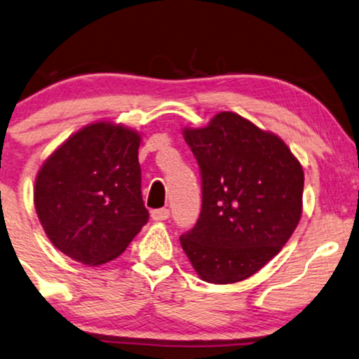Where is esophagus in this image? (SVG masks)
<instances>
[{
	"instance_id": "34e87169",
	"label": "esophagus",
	"mask_w": 359,
	"mask_h": 359,
	"mask_svg": "<svg viewBox=\"0 0 359 359\" xmlns=\"http://www.w3.org/2000/svg\"><path fill=\"white\" fill-rule=\"evenodd\" d=\"M152 219L154 221H167L168 215H170V210L167 209V207H162V209H155L152 210Z\"/></svg>"
}]
</instances>
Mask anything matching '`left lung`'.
<instances>
[{
    "label": "left lung",
    "mask_w": 359,
    "mask_h": 359,
    "mask_svg": "<svg viewBox=\"0 0 359 359\" xmlns=\"http://www.w3.org/2000/svg\"><path fill=\"white\" fill-rule=\"evenodd\" d=\"M182 133L201 168L202 209L180 244L201 279L239 283L264 267L297 227L303 167L278 135L234 111Z\"/></svg>",
    "instance_id": "left-lung-1"
}]
</instances>
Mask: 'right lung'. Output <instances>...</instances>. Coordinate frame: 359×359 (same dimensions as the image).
<instances>
[{"mask_svg":"<svg viewBox=\"0 0 359 359\" xmlns=\"http://www.w3.org/2000/svg\"><path fill=\"white\" fill-rule=\"evenodd\" d=\"M138 147V132L97 122L46 158L34 180V209L56 249L86 266L127 249L149 221Z\"/></svg>","mask_w":359,"mask_h":359,"instance_id":"right-lung-1","label":"right lung"}]
</instances>
